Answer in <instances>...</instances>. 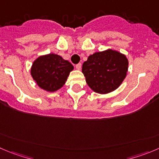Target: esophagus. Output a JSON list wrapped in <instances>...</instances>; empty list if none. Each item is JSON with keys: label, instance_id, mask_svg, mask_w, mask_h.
<instances>
[{"label": "esophagus", "instance_id": "obj_1", "mask_svg": "<svg viewBox=\"0 0 159 159\" xmlns=\"http://www.w3.org/2000/svg\"><path fill=\"white\" fill-rule=\"evenodd\" d=\"M81 64H78L76 65V69L77 70H81Z\"/></svg>", "mask_w": 159, "mask_h": 159}]
</instances>
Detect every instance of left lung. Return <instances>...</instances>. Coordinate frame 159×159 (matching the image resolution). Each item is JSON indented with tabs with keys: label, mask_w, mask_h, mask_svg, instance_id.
<instances>
[{
	"label": "left lung",
	"mask_w": 159,
	"mask_h": 159,
	"mask_svg": "<svg viewBox=\"0 0 159 159\" xmlns=\"http://www.w3.org/2000/svg\"><path fill=\"white\" fill-rule=\"evenodd\" d=\"M128 59L120 52L108 49L88 57L82 65V73L93 92L108 94L118 89L127 76Z\"/></svg>",
	"instance_id": "left-lung-1"
}]
</instances>
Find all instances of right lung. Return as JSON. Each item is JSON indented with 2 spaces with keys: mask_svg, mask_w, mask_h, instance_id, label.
Here are the masks:
<instances>
[{
  "mask_svg": "<svg viewBox=\"0 0 159 159\" xmlns=\"http://www.w3.org/2000/svg\"><path fill=\"white\" fill-rule=\"evenodd\" d=\"M74 66L68 61L54 53L42 55L34 61L30 73L37 85L49 92L64 86Z\"/></svg>",
  "mask_w": 159,
  "mask_h": 159,
  "instance_id": "obj_1",
  "label": "right lung"
}]
</instances>
